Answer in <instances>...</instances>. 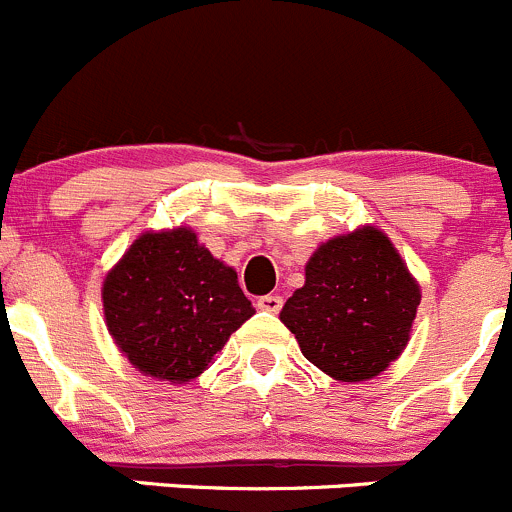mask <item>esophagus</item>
Wrapping results in <instances>:
<instances>
[{
    "instance_id": "1",
    "label": "esophagus",
    "mask_w": 512,
    "mask_h": 512,
    "mask_svg": "<svg viewBox=\"0 0 512 512\" xmlns=\"http://www.w3.org/2000/svg\"><path fill=\"white\" fill-rule=\"evenodd\" d=\"M257 308L265 310V313H280V308H283V298L280 295H262V298H257Z\"/></svg>"
}]
</instances>
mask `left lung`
I'll use <instances>...</instances> for the list:
<instances>
[{
	"mask_svg": "<svg viewBox=\"0 0 512 512\" xmlns=\"http://www.w3.org/2000/svg\"><path fill=\"white\" fill-rule=\"evenodd\" d=\"M422 300L419 283L381 229L361 227L323 242L305 285L280 321L300 351L336 381H366L401 356Z\"/></svg>",
	"mask_w": 512,
	"mask_h": 512,
	"instance_id": "8db88e82",
	"label": "left lung"
}]
</instances>
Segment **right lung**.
Segmentation results:
<instances>
[{
    "instance_id": "obj_1",
    "label": "right lung",
    "mask_w": 512,
    "mask_h": 512,
    "mask_svg": "<svg viewBox=\"0 0 512 512\" xmlns=\"http://www.w3.org/2000/svg\"><path fill=\"white\" fill-rule=\"evenodd\" d=\"M108 333L143 376L186 384L255 315L237 272L189 227L143 232L103 280Z\"/></svg>"
}]
</instances>
